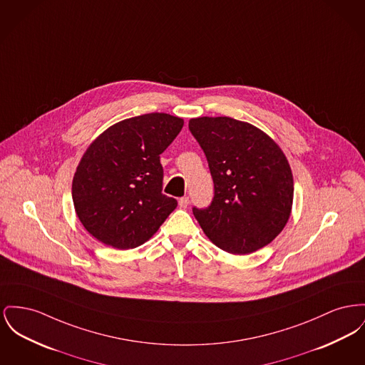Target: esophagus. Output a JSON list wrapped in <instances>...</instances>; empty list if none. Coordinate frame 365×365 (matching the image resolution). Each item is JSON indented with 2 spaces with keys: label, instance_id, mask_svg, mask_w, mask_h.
I'll return each mask as SVG.
<instances>
[{
  "label": "esophagus",
  "instance_id": "obj_1",
  "mask_svg": "<svg viewBox=\"0 0 365 365\" xmlns=\"http://www.w3.org/2000/svg\"><path fill=\"white\" fill-rule=\"evenodd\" d=\"M178 202H179V207H180V208H187V205H189V197H180Z\"/></svg>",
  "mask_w": 365,
  "mask_h": 365
}]
</instances>
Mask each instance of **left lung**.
I'll use <instances>...</instances> for the list:
<instances>
[{
    "instance_id": "obj_1",
    "label": "left lung",
    "mask_w": 365,
    "mask_h": 365,
    "mask_svg": "<svg viewBox=\"0 0 365 365\" xmlns=\"http://www.w3.org/2000/svg\"><path fill=\"white\" fill-rule=\"evenodd\" d=\"M189 129L205 153L215 195L193 214L220 250L245 255L272 242L292 211L294 178L279 145L262 129L230 117H198Z\"/></svg>"
}]
</instances>
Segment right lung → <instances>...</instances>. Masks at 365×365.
<instances>
[{"instance_id":"1","label":"right lung","mask_w":365,"mask_h":365,"mask_svg":"<svg viewBox=\"0 0 365 365\" xmlns=\"http://www.w3.org/2000/svg\"><path fill=\"white\" fill-rule=\"evenodd\" d=\"M183 118L150 113L103 130L83 154L73 178V202L91 236L117 250L136 248L154 236L178 201L161 193L160 154Z\"/></svg>"}]
</instances>
